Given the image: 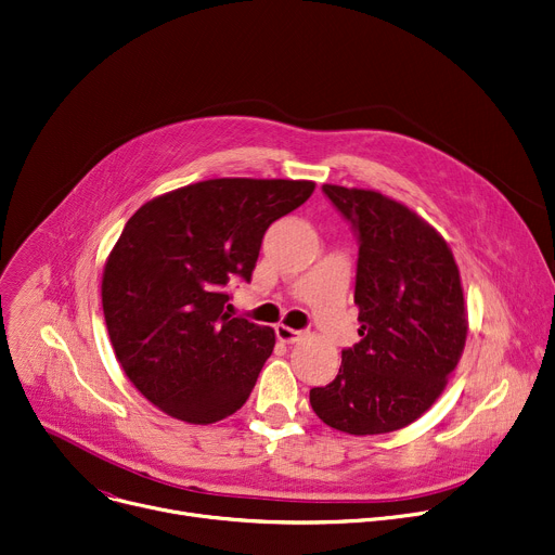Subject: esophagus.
<instances>
[{"label":"esophagus","instance_id":"34e87169","mask_svg":"<svg viewBox=\"0 0 555 555\" xmlns=\"http://www.w3.org/2000/svg\"><path fill=\"white\" fill-rule=\"evenodd\" d=\"M304 337L301 330H294V327H287V325H276V339L283 341V344H294L299 341Z\"/></svg>","mask_w":555,"mask_h":555}]
</instances>
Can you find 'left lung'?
I'll list each match as a JSON object with an SVG mask.
<instances>
[{
  "label": "left lung",
  "instance_id": "1",
  "mask_svg": "<svg viewBox=\"0 0 555 555\" xmlns=\"http://www.w3.org/2000/svg\"><path fill=\"white\" fill-rule=\"evenodd\" d=\"M357 243L354 304L361 341L339 375L310 390L321 422L350 435L399 430L422 417L462 357L466 308L460 270L426 220L371 190L323 184Z\"/></svg>",
  "mask_w": 555,
  "mask_h": 555
}]
</instances>
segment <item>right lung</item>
<instances>
[{"label": "right lung", "instance_id": "add662e5", "mask_svg": "<svg viewBox=\"0 0 555 555\" xmlns=\"http://www.w3.org/2000/svg\"><path fill=\"white\" fill-rule=\"evenodd\" d=\"M314 192L310 180L216 178L144 203L111 249L102 310L129 382L176 420L214 424L247 401L274 330L232 317L263 234Z\"/></svg>", "mask_w": 555, "mask_h": 555}]
</instances>
